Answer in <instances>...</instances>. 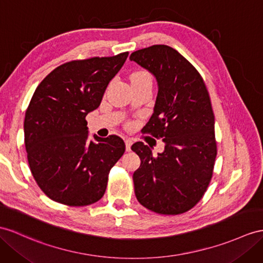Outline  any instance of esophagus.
I'll list each match as a JSON object with an SVG mask.
<instances>
[{
    "mask_svg": "<svg viewBox=\"0 0 263 263\" xmlns=\"http://www.w3.org/2000/svg\"><path fill=\"white\" fill-rule=\"evenodd\" d=\"M125 144H126V151H127V152H130V151H132L133 140L129 139V138H127V139L125 140Z\"/></svg>",
    "mask_w": 263,
    "mask_h": 263,
    "instance_id": "1",
    "label": "esophagus"
}]
</instances>
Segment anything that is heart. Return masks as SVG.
Returning <instances> with one entry per match:
<instances>
[{
    "label": "heart",
    "instance_id": "1",
    "mask_svg": "<svg viewBox=\"0 0 263 263\" xmlns=\"http://www.w3.org/2000/svg\"><path fill=\"white\" fill-rule=\"evenodd\" d=\"M130 79L132 80H151L152 81V77L147 71H144V70H140V71L134 72L132 74V77H130Z\"/></svg>",
    "mask_w": 263,
    "mask_h": 263
}]
</instances>
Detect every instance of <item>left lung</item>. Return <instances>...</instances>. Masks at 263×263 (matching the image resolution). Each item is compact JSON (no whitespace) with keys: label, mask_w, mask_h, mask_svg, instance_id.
<instances>
[{"label":"left lung","mask_w":263,"mask_h":263,"mask_svg":"<svg viewBox=\"0 0 263 263\" xmlns=\"http://www.w3.org/2000/svg\"><path fill=\"white\" fill-rule=\"evenodd\" d=\"M129 59L157 80L154 112L143 133L165 143L164 152L157 156L143 142L132 146L140 158L133 175L135 195L153 212L182 214L206 192L217 154L214 114L205 82L189 60L165 44L137 50Z\"/></svg>","instance_id":"obj_1"}]
</instances>
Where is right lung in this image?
<instances>
[{"instance_id":"right-lung-1","label":"right lung","mask_w":263,"mask_h":263,"mask_svg":"<svg viewBox=\"0 0 263 263\" xmlns=\"http://www.w3.org/2000/svg\"><path fill=\"white\" fill-rule=\"evenodd\" d=\"M128 52L73 60L36 87L24 118V144L37 186L49 198L85 206L104 196L108 175L125 153L119 136L88 140L87 115L97 109Z\"/></svg>"}]
</instances>
